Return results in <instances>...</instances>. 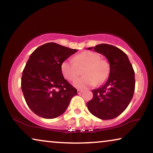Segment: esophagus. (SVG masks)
<instances>
[{
	"label": "esophagus",
	"instance_id": "34e87169",
	"mask_svg": "<svg viewBox=\"0 0 153 153\" xmlns=\"http://www.w3.org/2000/svg\"><path fill=\"white\" fill-rule=\"evenodd\" d=\"M82 92H83V90H80V89L77 90V93L78 94H81Z\"/></svg>",
	"mask_w": 153,
	"mask_h": 153
}]
</instances>
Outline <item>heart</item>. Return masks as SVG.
<instances>
[{"instance_id": "obj_1", "label": "heart", "mask_w": 153, "mask_h": 153, "mask_svg": "<svg viewBox=\"0 0 153 153\" xmlns=\"http://www.w3.org/2000/svg\"><path fill=\"white\" fill-rule=\"evenodd\" d=\"M70 60H65L61 63L60 70L63 76L68 81H74L79 75L78 68H84L82 74L84 75L75 80L73 83L77 88H86L99 84L105 81L109 74V64L106 60L101 59L99 54L86 51L78 54Z\"/></svg>"}]
</instances>
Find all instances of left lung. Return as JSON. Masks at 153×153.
Segmentation results:
<instances>
[{"instance_id": "obj_1", "label": "left lung", "mask_w": 153, "mask_h": 153, "mask_svg": "<svg viewBox=\"0 0 153 153\" xmlns=\"http://www.w3.org/2000/svg\"><path fill=\"white\" fill-rule=\"evenodd\" d=\"M105 56L110 65L106 82L93 91V97L86 105L93 116L111 120L120 115L130 103L135 88L134 71L126 53L118 47L101 44L87 48Z\"/></svg>"}]
</instances>
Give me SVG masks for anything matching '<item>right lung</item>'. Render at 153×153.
<instances>
[{
    "instance_id": "1",
    "label": "right lung",
    "mask_w": 153,
    "mask_h": 153,
    "mask_svg": "<svg viewBox=\"0 0 153 153\" xmlns=\"http://www.w3.org/2000/svg\"><path fill=\"white\" fill-rule=\"evenodd\" d=\"M76 51L49 42L31 53L22 73V90L28 107L37 116L47 119L60 116L77 95L60 70L62 62Z\"/></svg>"
}]
</instances>
